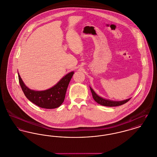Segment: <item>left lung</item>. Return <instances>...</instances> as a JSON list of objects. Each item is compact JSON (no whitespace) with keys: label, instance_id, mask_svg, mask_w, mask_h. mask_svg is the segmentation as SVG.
I'll use <instances>...</instances> for the list:
<instances>
[{"label":"left lung","instance_id":"obj_1","mask_svg":"<svg viewBox=\"0 0 157 157\" xmlns=\"http://www.w3.org/2000/svg\"><path fill=\"white\" fill-rule=\"evenodd\" d=\"M90 90H91L94 100L96 101L97 103H98L102 106H109V107L120 106V105H122L127 103L131 98H128V99H126L124 100H121V101H114V100H109V99H106V98L99 96L98 94H97L96 92L93 90V89L91 86H90Z\"/></svg>","mask_w":157,"mask_h":157}]
</instances>
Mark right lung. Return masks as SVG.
Segmentation results:
<instances>
[{
    "instance_id": "add662e5",
    "label": "right lung",
    "mask_w": 157,
    "mask_h": 157,
    "mask_svg": "<svg viewBox=\"0 0 157 157\" xmlns=\"http://www.w3.org/2000/svg\"><path fill=\"white\" fill-rule=\"evenodd\" d=\"M73 74V71L68 73L56 84L46 90L35 91L25 85L18 73L19 82L24 95L35 105L45 109L57 108L61 106L64 100L67 88Z\"/></svg>"
}]
</instances>
